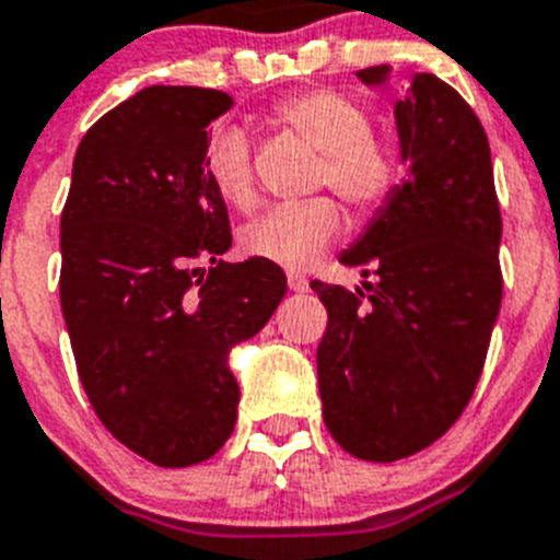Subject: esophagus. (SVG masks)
<instances>
[{"label":"esophagus","instance_id":"1","mask_svg":"<svg viewBox=\"0 0 560 560\" xmlns=\"http://www.w3.org/2000/svg\"><path fill=\"white\" fill-rule=\"evenodd\" d=\"M287 284H290V290H293V293H307V290H310V279H307V276H301V273L287 276Z\"/></svg>","mask_w":560,"mask_h":560}]
</instances>
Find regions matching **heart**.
Listing matches in <instances>:
<instances>
[{
    "mask_svg": "<svg viewBox=\"0 0 560 560\" xmlns=\"http://www.w3.org/2000/svg\"><path fill=\"white\" fill-rule=\"evenodd\" d=\"M276 120L293 129L320 152L315 186H329L358 211H372L397 183V160L372 135L366 109L329 90L299 92L276 106ZM206 174L228 206L247 211L256 202L250 143L236 126L211 135L206 145ZM340 211L335 199L313 197L276 206L242 233L250 256L290 270H304L338 236Z\"/></svg>",
    "mask_w": 560,
    "mask_h": 560,
    "instance_id": "b5f03b06",
    "label": "heart"
}]
</instances>
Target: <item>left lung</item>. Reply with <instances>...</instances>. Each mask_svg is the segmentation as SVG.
<instances>
[{"mask_svg": "<svg viewBox=\"0 0 560 560\" xmlns=\"http://www.w3.org/2000/svg\"><path fill=\"white\" fill-rule=\"evenodd\" d=\"M358 78L381 86L388 67ZM395 120L408 177L340 253L377 281H313L329 315L318 343L324 422L369 462L417 454L459 420L502 307V213L482 124L431 72H417Z\"/></svg>", "mask_w": 560, "mask_h": 560, "instance_id": "8db88e82", "label": "left lung"}]
</instances>
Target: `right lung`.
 Wrapping results in <instances>:
<instances>
[{
	"label": "right lung",
	"mask_w": 560,
	"mask_h": 560,
	"mask_svg": "<svg viewBox=\"0 0 560 560\" xmlns=\"http://www.w3.org/2000/svg\"><path fill=\"white\" fill-rule=\"evenodd\" d=\"M231 106L202 86L140 90L84 135L61 211L58 290L81 386L106 431L160 468L225 445L240 406L228 354L287 293L273 261H222L231 222L206 129Z\"/></svg>",
	"instance_id": "add662e5"
}]
</instances>
